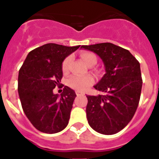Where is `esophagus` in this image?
<instances>
[{
	"label": "esophagus",
	"mask_w": 159,
	"mask_h": 159,
	"mask_svg": "<svg viewBox=\"0 0 159 159\" xmlns=\"http://www.w3.org/2000/svg\"><path fill=\"white\" fill-rule=\"evenodd\" d=\"M76 94H77V96H79V95H82V94H83L82 93V92H80V91H78V90H77V91H76Z\"/></svg>",
	"instance_id": "1"
}]
</instances>
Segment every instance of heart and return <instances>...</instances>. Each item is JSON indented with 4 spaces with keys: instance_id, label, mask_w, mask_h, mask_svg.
<instances>
[{
    "instance_id": "1",
    "label": "heart",
    "mask_w": 159,
    "mask_h": 159,
    "mask_svg": "<svg viewBox=\"0 0 159 159\" xmlns=\"http://www.w3.org/2000/svg\"><path fill=\"white\" fill-rule=\"evenodd\" d=\"M81 57L84 62L88 65H91L92 63H96L97 61L95 55L89 52H84L81 53ZM70 61H71V57H66L62 63V71L64 73H66L68 71ZM94 77L91 75L72 76L68 81V85L74 90H77L78 91H84L94 83Z\"/></svg>"
}]
</instances>
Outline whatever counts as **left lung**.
Instances as JSON below:
<instances>
[{
	"mask_svg": "<svg viewBox=\"0 0 159 159\" xmlns=\"http://www.w3.org/2000/svg\"><path fill=\"white\" fill-rule=\"evenodd\" d=\"M102 59L105 73L94 86L104 95L86 96V117L94 131L112 135L122 130L135 114L142 79L140 63L129 50L111 43L83 45Z\"/></svg>",
	"mask_w": 159,
	"mask_h": 159,
	"instance_id": "1",
	"label": "left lung"
}]
</instances>
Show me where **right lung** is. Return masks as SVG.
Wrapping results in <instances>:
<instances>
[{
	"label": "right lung",
	"mask_w": 159,
	"mask_h": 159,
	"mask_svg": "<svg viewBox=\"0 0 159 159\" xmlns=\"http://www.w3.org/2000/svg\"><path fill=\"white\" fill-rule=\"evenodd\" d=\"M79 47L47 43L28 53L20 69L18 90L22 109L39 131L57 133L69 124L77 95L66 86L61 96L53 89L61 85L64 60Z\"/></svg>",
	"instance_id": "1"
}]
</instances>
